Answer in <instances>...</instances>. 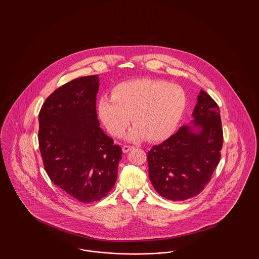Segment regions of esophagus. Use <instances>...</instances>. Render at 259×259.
Masks as SVG:
<instances>
[{
  "label": "esophagus",
  "mask_w": 259,
  "mask_h": 259,
  "mask_svg": "<svg viewBox=\"0 0 259 259\" xmlns=\"http://www.w3.org/2000/svg\"><path fill=\"white\" fill-rule=\"evenodd\" d=\"M134 147L133 146H123V148H122V150H123V152H128L129 150H131V149H133Z\"/></svg>",
  "instance_id": "1"
}]
</instances>
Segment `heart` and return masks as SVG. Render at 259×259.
Here are the masks:
<instances>
[{
  "label": "heart",
  "instance_id": "1",
  "mask_svg": "<svg viewBox=\"0 0 259 259\" xmlns=\"http://www.w3.org/2000/svg\"><path fill=\"white\" fill-rule=\"evenodd\" d=\"M186 107L183 87L167 81L141 78L114 87L112 97L102 96L98 113L114 137H121L132 121L135 126L127 139L160 142L172 135Z\"/></svg>",
  "mask_w": 259,
  "mask_h": 259
}]
</instances>
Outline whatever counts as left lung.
Listing matches in <instances>:
<instances>
[{"instance_id": "1", "label": "left lung", "mask_w": 259, "mask_h": 259, "mask_svg": "<svg viewBox=\"0 0 259 259\" xmlns=\"http://www.w3.org/2000/svg\"><path fill=\"white\" fill-rule=\"evenodd\" d=\"M192 125L148 152L149 180L162 197L184 201L198 195L208 184L221 160L223 132L220 108L201 90ZM198 126L197 133L194 128Z\"/></svg>"}]
</instances>
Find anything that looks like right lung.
Returning a JSON list of instances; mask_svg holds the SVG:
<instances>
[{"mask_svg": "<svg viewBox=\"0 0 259 259\" xmlns=\"http://www.w3.org/2000/svg\"><path fill=\"white\" fill-rule=\"evenodd\" d=\"M98 75L57 88L38 113V146L51 182L81 203L108 195L117 178L122 150L97 119Z\"/></svg>", "mask_w": 259, "mask_h": 259, "instance_id": "obj_1", "label": "right lung"}]
</instances>
